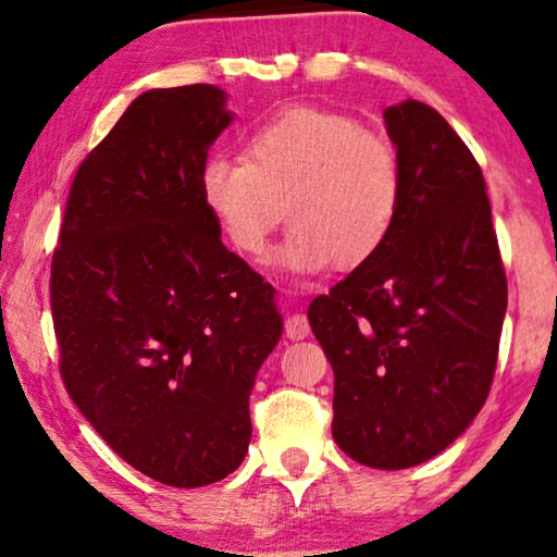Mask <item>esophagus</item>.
Masks as SVG:
<instances>
[{
	"mask_svg": "<svg viewBox=\"0 0 557 557\" xmlns=\"http://www.w3.org/2000/svg\"><path fill=\"white\" fill-rule=\"evenodd\" d=\"M309 335V322L305 314H292L286 320V337L288 341H305Z\"/></svg>",
	"mask_w": 557,
	"mask_h": 557,
	"instance_id": "34e87169",
	"label": "esophagus"
}]
</instances>
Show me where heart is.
Masks as SVG:
<instances>
[{
  "instance_id": "b5f03b06",
  "label": "heart",
  "mask_w": 557,
  "mask_h": 557,
  "mask_svg": "<svg viewBox=\"0 0 557 557\" xmlns=\"http://www.w3.org/2000/svg\"><path fill=\"white\" fill-rule=\"evenodd\" d=\"M199 194L222 235L245 256L263 252L286 216L292 233L273 250L278 271H350L392 235L401 199L399 161L386 137L348 114L292 107L245 140V153H212Z\"/></svg>"
}]
</instances>
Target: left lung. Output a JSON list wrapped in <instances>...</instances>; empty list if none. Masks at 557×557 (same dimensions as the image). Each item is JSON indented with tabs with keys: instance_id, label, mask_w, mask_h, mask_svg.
Returning a JSON list of instances; mask_svg holds the SVG:
<instances>
[{
	"instance_id": "8db88e82",
	"label": "left lung",
	"mask_w": 557,
	"mask_h": 557,
	"mask_svg": "<svg viewBox=\"0 0 557 557\" xmlns=\"http://www.w3.org/2000/svg\"><path fill=\"white\" fill-rule=\"evenodd\" d=\"M384 120L401 176L394 230L307 317L335 373V443L358 463L401 471L443 453L486 401L507 276L466 143L417 99Z\"/></svg>"
}]
</instances>
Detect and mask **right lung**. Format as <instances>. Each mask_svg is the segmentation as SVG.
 <instances>
[{
	"label": "right lung",
	"instance_id": "add662e5",
	"mask_svg": "<svg viewBox=\"0 0 557 557\" xmlns=\"http://www.w3.org/2000/svg\"><path fill=\"white\" fill-rule=\"evenodd\" d=\"M212 84L150 89L78 165L50 269L61 375L107 445L150 479H225L276 348L273 286L222 245L199 169L233 112Z\"/></svg>",
	"mask_w": 557,
	"mask_h": 557
}]
</instances>
